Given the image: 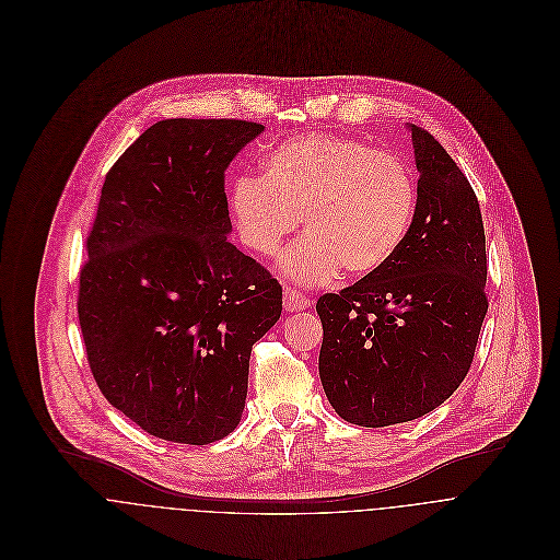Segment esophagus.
<instances>
[{
  "label": "esophagus",
  "instance_id": "esophagus-1",
  "mask_svg": "<svg viewBox=\"0 0 560 560\" xmlns=\"http://www.w3.org/2000/svg\"><path fill=\"white\" fill-rule=\"evenodd\" d=\"M311 298H306L304 293H300V291H295V289H291V287H287L284 289V308L289 311V313H298V311H306V308H311Z\"/></svg>",
  "mask_w": 560,
  "mask_h": 560
}]
</instances>
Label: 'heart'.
<instances>
[{"label": "heart", "instance_id": "1", "mask_svg": "<svg viewBox=\"0 0 560 560\" xmlns=\"http://www.w3.org/2000/svg\"><path fill=\"white\" fill-rule=\"evenodd\" d=\"M265 176L241 174L229 209L241 243L271 256L306 220L308 237L282 256L306 284L377 273L397 254L416 211V185L395 155L338 136L304 133L265 155Z\"/></svg>", "mask_w": 560, "mask_h": 560}]
</instances>
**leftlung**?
Here are the masks:
<instances>
[{"mask_svg": "<svg viewBox=\"0 0 560 560\" xmlns=\"http://www.w3.org/2000/svg\"><path fill=\"white\" fill-rule=\"evenodd\" d=\"M409 233L393 260L317 302L319 375L336 413L360 427L420 418L466 380L487 313V254L477 194L422 127Z\"/></svg>", "mask_w": 560, "mask_h": 560, "instance_id": "left-lung-1", "label": "left lung"}]
</instances>
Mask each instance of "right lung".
<instances>
[{"label":"right lung","mask_w":560,"mask_h":560,"mask_svg":"<svg viewBox=\"0 0 560 560\" xmlns=\"http://www.w3.org/2000/svg\"><path fill=\"white\" fill-rule=\"evenodd\" d=\"M262 129L161 120L105 174L80 271L85 355L103 397L167 442L235 431L252 345L282 313L280 282L226 240L224 172Z\"/></svg>","instance_id":"obj_1"}]
</instances>
